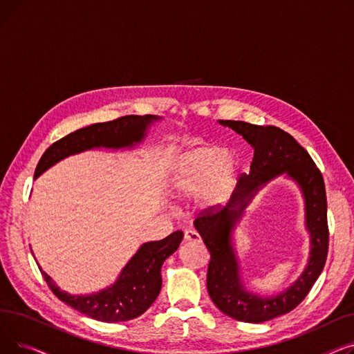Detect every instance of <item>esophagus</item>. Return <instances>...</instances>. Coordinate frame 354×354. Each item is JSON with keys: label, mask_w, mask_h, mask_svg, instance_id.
Masks as SVG:
<instances>
[{"label": "esophagus", "mask_w": 354, "mask_h": 354, "mask_svg": "<svg viewBox=\"0 0 354 354\" xmlns=\"http://www.w3.org/2000/svg\"><path fill=\"white\" fill-rule=\"evenodd\" d=\"M183 239L187 241V243H199V241H201V236H199V234H198L196 231H194V230H188V231H185V234H183Z\"/></svg>", "instance_id": "esophagus-1"}]
</instances>
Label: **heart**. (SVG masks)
<instances>
[{
	"mask_svg": "<svg viewBox=\"0 0 354 354\" xmlns=\"http://www.w3.org/2000/svg\"><path fill=\"white\" fill-rule=\"evenodd\" d=\"M238 182V163L225 147L202 146L183 153L174 167L169 180L175 196L198 195L203 208L225 203Z\"/></svg>",
	"mask_w": 354,
	"mask_h": 354,
	"instance_id": "b5f03b06",
	"label": "heart"
}]
</instances>
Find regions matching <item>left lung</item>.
<instances>
[{
	"label": "left lung",
	"instance_id": "8db88e82",
	"mask_svg": "<svg viewBox=\"0 0 354 354\" xmlns=\"http://www.w3.org/2000/svg\"><path fill=\"white\" fill-rule=\"evenodd\" d=\"M218 122L252 146L254 159L250 174L239 178L228 205L219 212L209 211L198 216L194 222L211 254L208 292L214 304L228 317L244 323H264L299 306L324 268L328 251L324 180L306 149L280 127L236 120ZM281 174L291 178L302 191L310 257L302 275L288 289L275 296H259L245 287L232 234L256 192Z\"/></svg>",
	"mask_w": 354,
	"mask_h": 354
}]
</instances>
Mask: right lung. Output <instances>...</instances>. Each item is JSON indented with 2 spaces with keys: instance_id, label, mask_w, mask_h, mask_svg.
Wrapping results in <instances>:
<instances>
[{
  "instance_id": "obj_1",
  "label": "right lung",
  "mask_w": 354,
  "mask_h": 354,
  "mask_svg": "<svg viewBox=\"0 0 354 354\" xmlns=\"http://www.w3.org/2000/svg\"><path fill=\"white\" fill-rule=\"evenodd\" d=\"M162 118L153 115L124 116L106 123H95L76 130L66 138L53 143L35 167L34 179L43 175L57 162L91 149H133L142 143L147 129ZM182 231L172 232L160 241H151L139 247L120 271L118 280L91 294H70L53 281L41 268V274L50 290L59 300L86 314L87 317L104 323L133 320L142 315L158 299L162 287L160 268L167 257L179 247Z\"/></svg>"
}]
</instances>
